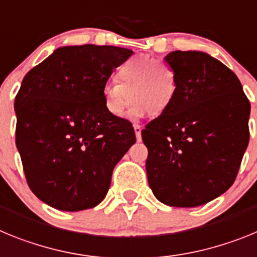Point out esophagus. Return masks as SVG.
Instances as JSON below:
<instances>
[{"label": "esophagus", "instance_id": "1", "mask_svg": "<svg viewBox=\"0 0 257 257\" xmlns=\"http://www.w3.org/2000/svg\"><path fill=\"white\" fill-rule=\"evenodd\" d=\"M134 130H135L136 139H138V142H140V140H142V126L138 123H135L134 124Z\"/></svg>", "mask_w": 257, "mask_h": 257}]
</instances>
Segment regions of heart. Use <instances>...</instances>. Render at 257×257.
Listing matches in <instances>:
<instances>
[{
  "label": "heart",
  "instance_id": "b5f03b06",
  "mask_svg": "<svg viewBox=\"0 0 257 257\" xmlns=\"http://www.w3.org/2000/svg\"><path fill=\"white\" fill-rule=\"evenodd\" d=\"M119 83L104 87L105 108L110 114L122 117L131 104V113L161 117L172 106L178 96V77L162 60L149 56H136L118 68Z\"/></svg>",
  "mask_w": 257,
  "mask_h": 257
}]
</instances>
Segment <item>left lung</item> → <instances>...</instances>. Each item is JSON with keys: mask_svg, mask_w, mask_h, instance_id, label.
I'll use <instances>...</instances> for the list:
<instances>
[{"mask_svg": "<svg viewBox=\"0 0 257 257\" xmlns=\"http://www.w3.org/2000/svg\"><path fill=\"white\" fill-rule=\"evenodd\" d=\"M165 61L178 77V96L142 131L148 183L165 205L197 207L234 183L251 105L234 72L206 52L172 51Z\"/></svg>", "mask_w": 257, "mask_h": 257, "instance_id": "left-lung-1", "label": "left lung"}]
</instances>
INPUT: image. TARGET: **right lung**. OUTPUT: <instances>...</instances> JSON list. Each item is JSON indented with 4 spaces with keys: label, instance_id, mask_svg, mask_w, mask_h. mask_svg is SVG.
I'll return each mask as SVG.
<instances>
[{
    "label": "right lung",
    "instance_id": "right-lung-1",
    "mask_svg": "<svg viewBox=\"0 0 257 257\" xmlns=\"http://www.w3.org/2000/svg\"><path fill=\"white\" fill-rule=\"evenodd\" d=\"M133 55L123 47H59L23 78L15 97L17 148L27 183L61 211L97 206L135 144L130 122L106 110L103 90Z\"/></svg>",
    "mask_w": 257,
    "mask_h": 257
}]
</instances>
